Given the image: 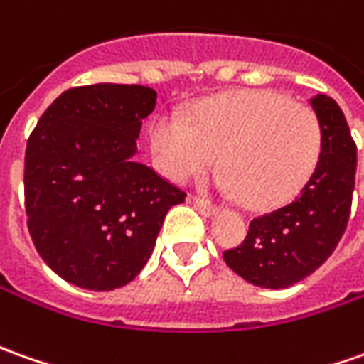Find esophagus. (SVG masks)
Listing matches in <instances>:
<instances>
[{
    "label": "esophagus",
    "instance_id": "1",
    "mask_svg": "<svg viewBox=\"0 0 364 364\" xmlns=\"http://www.w3.org/2000/svg\"><path fill=\"white\" fill-rule=\"evenodd\" d=\"M189 203H193V207L201 213V215H205V218H211V215H215L218 213V207L211 205V203H207L203 199H199V197H189Z\"/></svg>",
    "mask_w": 364,
    "mask_h": 364
}]
</instances>
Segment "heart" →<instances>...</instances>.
Wrapping results in <instances>:
<instances>
[{
  "label": "heart",
  "mask_w": 364,
  "mask_h": 364,
  "mask_svg": "<svg viewBox=\"0 0 364 364\" xmlns=\"http://www.w3.org/2000/svg\"><path fill=\"white\" fill-rule=\"evenodd\" d=\"M157 169L187 183L218 163L225 167L215 187L245 197L254 209L284 205L300 193L322 153V127L308 105L280 92L244 88L207 98L189 119L157 114L149 127Z\"/></svg>",
  "instance_id": "obj_1"
}]
</instances>
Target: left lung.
Here are the masks:
<instances>
[{"mask_svg":"<svg viewBox=\"0 0 364 364\" xmlns=\"http://www.w3.org/2000/svg\"><path fill=\"white\" fill-rule=\"evenodd\" d=\"M322 127L316 169L292 203L250 223L244 244L223 254L245 282L282 290L318 269L338 245L355 191L357 146L345 114L331 96L310 98Z\"/></svg>","mask_w":364,"mask_h":364,"instance_id":"obj_1","label":"left lung"}]
</instances>
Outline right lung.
Instances as JSON below:
<instances>
[{
  "instance_id": "add662e5",
  "label": "right lung",
  "mask_w": 364,
  "mask_h": 364,
  "mask_svg": "<svg viewBox=\"0 0 364 364\" xmlns=\"http://www.w3.org/2000/svg\"><path fill=\"white\" fill-rule=\"evenodd\" d=\"M157 92L90 84L58 96L26 149V213L33 245L60 278L108 292L134 280L163 220L185 193L136 163Z\"/></svg>"
}]
</instances>
